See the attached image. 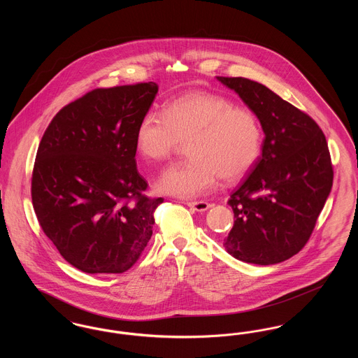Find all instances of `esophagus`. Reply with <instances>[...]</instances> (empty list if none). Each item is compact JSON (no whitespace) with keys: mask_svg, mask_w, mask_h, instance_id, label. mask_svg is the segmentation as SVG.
Masks as SVG:
<instances>
[{"mask_svg":"<svg viewBox=\"0 0 358 358\" xmlns=\"http://www.w3.org/2000/svg\"><path fill=\"white\" fill-rule=\"evenodd\" d=\"M187 204L189 208H192V209H194L197 212H205L206 209L210 208V204L206 203V201H189Z\"/></svg>","mask_w":358,"mask_h":358,"instance_id":"34e87169","label":"esophagus"}]
</instances>
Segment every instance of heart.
Returning <instances> with one entry per match:
<instances>
[{
    "instance_id": "heart-1",
    "label": "heart",
    "mask_w": 358,
    "mask_h": 358,
    "mask_svg": "<svg viewBox=\"0 0 358 358\" xmlns=\"http://www.w3.org/2000/svg\"><path fill=\"white\" fill-rule=\"evenodd\" d=\"M187 141L189 158L171 165L157 189L178 197H197L235 181L254 168L262 152V129L255 114L208 91L182 94L164 107L148 111L136 126L139 154L165 162Z\"/></svg>"
}]
</instances>
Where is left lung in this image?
Here are the masks:
<instances>
[{
    "label": "left lung",
    "mask_w": 358,
    "mask_h": 358,
    "mask_svg": "<svg viewBox=\"0 0 358 358\" xmlns=\"http://www.w3.org/2000/svg\"><path fill=\"white\" fill-rule=\"evenodd\" d=\"M217 79L238 92L266 134L254 168L228 200L236 220L224 247L245 263L276 264L306 245L331 190L326 136L310 115L266 85Z\"/></svg>",
    "instance_id": "obj_1"
}]
</instances>
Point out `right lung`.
<instances>
[{
  "mask_svg": "<svg viewBox=\"0 0 358 358\" xmlns=\"http://www.w3.org/2000/svg\"><path fill=\"white\" fill-rule=\"evenodd\" d=\"M158 85L95 88L64 106L40 141L32 204L43 232L87 273L131 268L153 235L162 197L136 169V126Z\"/></svg>",
  "mask_w": 358,
  "mask_h": 358,
  "instance_id": "1",
  "label": "right lung"
}]
</instances>
